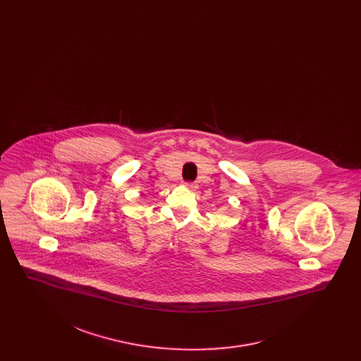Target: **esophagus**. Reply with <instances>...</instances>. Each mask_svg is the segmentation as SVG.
<instances>
[{
	"label": "esophagus",
	"instance_id": "1",
	"mask_svg": "<svg viewBox=\"0 0 361 361\" xmlns=\"http://www.w3.org/2000/svg\"><path fill=\"white\" fill-rule=\"evenodd\" d=\"M185 185H187L190 190H196V188H197V185H196L195 183H185Z\"/></svg>",
	"mask_w": 361,
	"mask_h": 361
}]
</instances>
